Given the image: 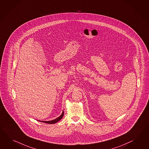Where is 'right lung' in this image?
Instances as JSON below:
<instances>
[{"label": "right lung", "instance_id": "1", "mask_svg": "<svg viewBox=\"0 0 149 149\" xmlns=\"http://www.w3.org/2000/svg\"><path fill=\"white\" fill-rule=\"evenodd\" d=\"M64 115V112H63H63L62 113L61 115H60V116H59L57 118H56V119H55L54 120H50V121H41L40 120V122H44V123H47V124H54L56 123V122H58L60 120H61L62 118L63 117V116Z\"/></svg>", "mask_w": 149, "mask_h": 149}]
</instances>
